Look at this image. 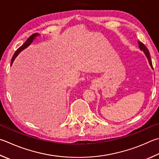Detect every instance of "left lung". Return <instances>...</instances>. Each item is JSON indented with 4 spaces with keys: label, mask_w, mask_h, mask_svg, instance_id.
I'll use <instances>...</instances> for the list:
<instances>
[{
    "label": "left lung",
    "mask_w": 159,
    "mask_h": 159,
    "mask_svg": "<svg viewBox=\"0 0 159 159\" xmlns=\"http://www.w3.org/2000/svg\"><path fill=\"white\" fill-rule=\"evenodd\" d=\"M139 43V47H140V48L141 50H143V51H144V53H145V54L146 55V56H147V57H148V60H149V65H150V66H151V67H152V69H153V66H152V60H151V58H150V54H149V50L148 49V48H147L146 47H145V45L143 44V43H142V42H138Z\"/></svg>",
    "instance_id": "8db88e82"
}]
</instances>
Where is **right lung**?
<instances>
[{"label":"right lung","instance_id":"obj_1","mask_svg":"<svg viewBox=\"0 0 159 159\" xmlns=\"http://www.w3.org/2000/svg\"><path fill=\"white\" fill-rule=\"evenodd\" d=\"M37 35H38V34H37V33H34V34H32V35H30L29 37H28L26 41L25 42V43H24V44H23L21 46V47H20L18 48V49H17V50L16 51L15 53H14V54L13 55L12 58H11V65H12L14 60L15 59V57L17 56V55H18L22 50H24V48L28 47V46H29V45L31 44V42L33 41V39H34V37H35Z\"/></svg>","mask_w":159,"mask_h":159}]
</instances>
